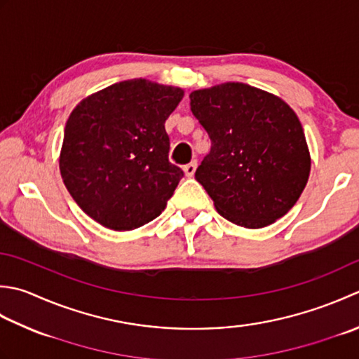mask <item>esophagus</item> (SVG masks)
<instances>
[{
    "instance_id": "1",
    "label": "esophagus",
    "mask_w": 359,
    "mask_h": 359,
    "mask_svg": "<svg viewBox=\"0 0 359 359\" xmlns=\"http://www.w3.org/2000/svg\"><path fill=\"white\" fill-rule=\"evenodd\" d=\"M196 168H198V161H196V160H193L191 163H188V165L184 166V172H185L187 177H193L194 172H196Z\"/></svg>"
}]
</instances>
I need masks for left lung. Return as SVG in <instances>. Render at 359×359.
<instances>
[{
	"instance_id": "obj_1",
	"label": "left lung",
	"mask_w": 359,
	"mask_h": 359,
	"mask_svg": "<svg viewBox=\"0 0 359 359\" xmlns=\"http://www.w3.org/2000/svg\"><path fill=\"white\" fill-rule=\"evenodd\" d=\"M193 115L212 149L196 180L216 212L245 229H263L285 216L310 177L304 128L282 97L241 82L194 90Z\"/></svg>"
}]
</instances>
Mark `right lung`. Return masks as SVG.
<instances>
[{"label":"right lung","mask_w":359,"mask_h":359,"mask_svg":"<svg viewBox=\"0 0 359 359\" xmlns=\"http://www.w3.org/2000/svg\"><path fill=\"white\" fill-rule=\"evenodd\" d=\"M184 90L147 79L116 82L68 116L60 175L74 202L101 226L126 231L163 212L182 179L168 160L165 121Z\"/></svg>","instance_id":"add662e5"}]
</instances>
